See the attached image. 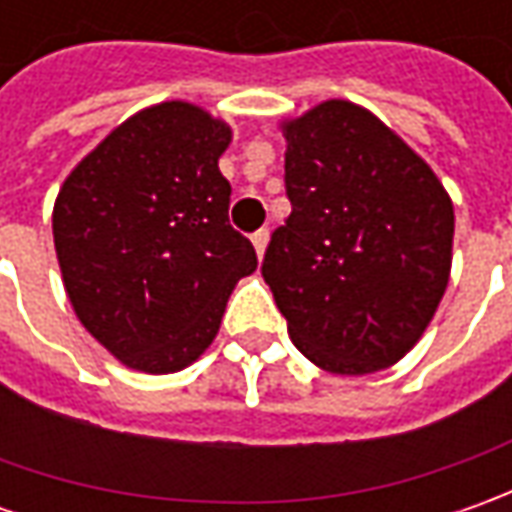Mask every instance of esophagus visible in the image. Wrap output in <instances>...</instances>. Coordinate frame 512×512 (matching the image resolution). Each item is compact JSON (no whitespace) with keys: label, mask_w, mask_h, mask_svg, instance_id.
I'll list each match as a JSON object with an SVG mask.
<instances>
[{"label":"esophagus","mask_w":512,"mask_h":512,"mask_svg":"<svg viewBox=\"0 0 512 512\" xmlns=\"http://www.w3.org/2000/svg\"><path fill=\"white\" fill-rule=\"evenodd\" d=\"M250 242H253V247H256V253L262 256V253H265V245H267V227L256 230V233L250 236Z\"/></svg>","instance_id":"obj_1"}]
</instances>
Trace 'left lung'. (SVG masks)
<instances>
[{
  "instance_id": "obj_1",
  "label": "left lung",
  "mask_w": 512,
  "mask_h": 512,
  "mask_svg": "<svg viewBox=\"0 0 512 512\" xmlns=\"http://www.w3.org/2000/svg\"><path fill=\"white\" fill-rule=\"evenodd\" d=\"M290 216L262 276L293 344L327 373L390 367L450 276L453 205L436 173L364 108L330 99L285 125Z\"/></svg>"
}]
</instances>
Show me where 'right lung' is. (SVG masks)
I'll list each match as a JSON object with an SVG mask.
<instances>
[{
  "label": "right lung",
  "instance_id": "1",
  "mask_svg": "<svg viewBox=\"0 0 512 512\" xmlns=\"http://www.w3.org/2000/svg\"><path fill=\"white\" fill-rule=\"evenodd\" d=\"M225 122L162 102L79 162L53 207V245L79 322L133 370L176 373L222 325L256 250L230 227Z\"/></svg>",
  "mask_w": 512,
  "mask_h": 512
}]
</instances>
